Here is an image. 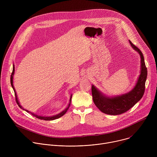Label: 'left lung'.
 I'll use <instances>...</instances> for the list:
<instances>
[{"label":"left lung","mask_w":157,"mask_h":157,"mask_svg":"<svg viewBox=\"0 0 157 157\" xmlns=\"http://www.w3.org/2000/svg\"><path fill=\"white\" fill-rule=\"evenodd\" d=\"M131 47L140 56L141 70L136 86L128 93L114 97H107L102 94L94 85H92V95L96 107L103 113L109 115H119L132 108L142 98L145 88L147 69L142 52L129 40Z\"/></svg>","instance_id":"left-lung-1"}]
</instances>
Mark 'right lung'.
I'll use <instances>...</instances> for the list:
<instances>
[{"label":"right lung","instance_id":"1","mask_svg":"<svg viewBox=\"0 0 157 157\" xmlns=\"http://www.w3.org/2000/svg\"><path fill=\"white\" fill-rule=\"evenodd\" d=\"M14 71H15V67H14V65H13V71H12V75H11V76H10V83H11L12 87V88H13V91H14V93H15V101H16L17 104L18 105V106H19L21 109H24V108H22V107L20 105V103H19L18 100V98H17V96L16 91H15V90L14 86H13V75H14ZM71 98H72V95H71V98H70V103H69L68 107H67L64 110H63V111L61 112V113H59L58 114H56V115H55V116H49V117L40 116L35 114H33V113H31V112H30V111H29V110H26V109H24V110H25V111H27V113H30L33 116H34V117H36V118H38V119H39L44 120V121H53V120L58 119V118L61 117V116H63L64 114H65V113H66L67 110H68V109L69 107H70V104H71Z\"/></svg>","mask_w":157,"mask_h":157}]
</instances>
